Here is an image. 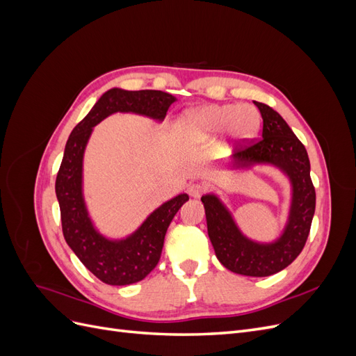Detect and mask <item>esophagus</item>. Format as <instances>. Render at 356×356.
Returning a JSON list of instances; mask_svg holds the SVG:
<instances>
[{"instance_id": "esophagus-1", "label": "esophagus", "mask_w": 356, "mask_h": 356, "mask_svg": "<svg viewBox=\"0 0 356 356\" xmlns=\"http://www.w3.org/2000/svg\"><path fill=\"white\" fill-rule=\"evenodd\" d=\"M188 195L191 196V197H195V199H197V197H200L204 191H207V186L203 184V182H195V184H190L188 186Z\"/></svg>"}]
</instances>
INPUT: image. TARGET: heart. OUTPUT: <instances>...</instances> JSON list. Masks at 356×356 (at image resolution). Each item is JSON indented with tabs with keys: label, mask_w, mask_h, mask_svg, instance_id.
Returning <instances> with one entry per match:
<instances>
[{
	"label": "heart",
	"mask_w": 356,
	"mask_h": 356,
	"mask_svg": "<svg viewBox=\"0 0 356 356\" xmlns=\"http://www.w3.org/2000/svg\"><path fill=\"white\" fill-rule=\"evenodd\" d=\"M260 126V114L250 104H208L181 117L178 131L191 141H202L222 132L229 141L251 138Z\"/></svg>",
	"instance_id": "obj_1"
}]
</instances>
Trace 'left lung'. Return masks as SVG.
Segmentation results:
<instances>
[{
  "instance_id": "1",
  "label": "left lung",
  "mask_w": 356,
  "mask_h": 356,
  "mask_svg": "<svg viewBox=\"0 0 356 356\" xmlns=\"http://www.w3.org/2000/svg\"><path fill=\"white\" fill-rule=\"evenodd\" d=\"M263 118V135L257 143L230 156L232 170L272 166L282 172L291 186L286 222L270 242H258L242 233L233 213L217 193H207L202 203L215 255L229 270L243 276H270L284 270L305 248L314 220L316 195L310 179V161L305 145L286 122L270 106L254 101Z\"/></svg>"
}]
</instances>
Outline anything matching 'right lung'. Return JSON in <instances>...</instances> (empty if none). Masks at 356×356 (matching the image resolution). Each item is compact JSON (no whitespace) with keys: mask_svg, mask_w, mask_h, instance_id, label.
Instances as JSON below:
<instances>
[{"mask_svg":"<svg viewBox=\"0 0 356 356\" xmlns=\"http://www.w3.org/2000/svg\"><path fill=\"white\" fill-rule=\"evenodd\" d=\"M177 101L161 90L113 88L98 99L89 114L72 129L56 177V197L62 232L68 246L89 270L108 285L143 281L160 260L165 234L178 209L188 200L186 193L161 203L139 227L122 239L104 236L93 224L83 191V160L93 127L115 113L144 115L159 123Z\"/></svg>","mask_w":356,"mask_h":356,"instance_id":"add662e5","label":"right lung"}]
</instances>
